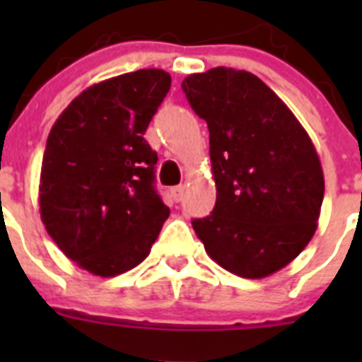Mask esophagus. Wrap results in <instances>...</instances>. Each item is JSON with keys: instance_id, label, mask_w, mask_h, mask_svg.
Wrapping results in <instances>:
<instances>
[{"instance_id": "34e87169", "label": "esophagus", "mask_w": 362, "mask_h": 362, "mask_svg": "<svg viewBox=\"0 0 362 362\" xmlns=\"http://www.w3.org/2000/svg\"><path fill=\"white\" fill-rule=\"evenodd\" d=\"M170 194H172V197H174L175 203H179V201L183 199V196H185V187H174L170 190Z\"/></svg>"}]
</instances>
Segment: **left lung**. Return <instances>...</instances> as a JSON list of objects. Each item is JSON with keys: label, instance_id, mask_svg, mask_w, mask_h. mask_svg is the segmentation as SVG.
<instances>
[{"label": "left lung", "instance_id": "8db88e82", "mask_svg": "<svg viewBox=\"0 0 362 362\" xmlns=\"http://www.w3.org/2000/svg\"><path fill=\"white\" fill-rule=\"evenodd\" d=\"M210 132L212 214L192 226L219 267L245 279L276 274L317 230L325 175L308 132L283 99L246 70L216 66L183 81Z\"/></svg>", "mask_w": 362, "mask_h": 362}]
</instances>
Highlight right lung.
Instances as JSON below:
<instances>
[{
  "instance_id": "right-lung-1",
  "label": "right lung",
  "mask_w": 362,
  "mask_h": 362,
  "mask_svg": "<svg viewBox=\"0 0 362 362\" xmlns=\"http://www.w3.org/2000/svg\"><path fill=\"white\" fill-rule=\"evenodd\" d=\"M172 85L143 69L88 86L57 117L40 175V214L59 250L99 277L150 254L170 210L153 188L158 153L145 136Z\"/></svg>"
}]
</instances>
